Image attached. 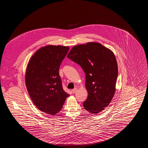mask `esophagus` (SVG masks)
<instances>
[{
    "label": "esophagus",
    "instance_id": "obj_1",
    "mask_svg": "<svg viewBox=\"0 0 148 148\" xmlns=\"http://www.w3.org/2000/svg\"><path fill=\"white\" fill-rule=\"evenodd\" d=\"M77 90H78V88H75L74 89H73V93H75V92H77Z\"/></svg>",
    "mask_w": 148,
    "mask_h": 148
}]
</instances>
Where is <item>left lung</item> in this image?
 <instances>
[{
    "instance_id": "left-lung-1",
    "label": "left lung",
    "mask_w": 148,
    "mask_h": 148,
    "mask_svg": "<svg viewBox=\"0 0 148 148\" xmlns=\"http://www.w3.org/2000/svg\"><path fill=\"white\" fill-rule=\"evenodd\" d=\"M67 57L86 74L88 97L83 103L88 112L97 114L108 106L115 92L118 64L114 53L97 42L74 46Z\"/></svg>"
}]
</instances>
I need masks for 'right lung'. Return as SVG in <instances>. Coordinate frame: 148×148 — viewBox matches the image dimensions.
I'll return each instance as SVG.
<instances>
[{
    "label": "right lung",
    "instance_id": "obj_1",
    "mask_svg": "<svg viewBox=\"0 0 148 148\" xmlns=\"http://www.w3.org/2000/svg\"><path fill=\"white\" fill-rule=\"evenodd\" d=\"M69 46L47 45L37 50L30 58L26 74V86L36 107L50 115L58 113L70 95L62 89L59 68Z\"/></svg>",
    "mask_w": 148,
    "mask_h": 148
}]
</instances>
